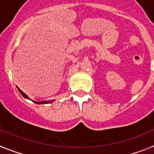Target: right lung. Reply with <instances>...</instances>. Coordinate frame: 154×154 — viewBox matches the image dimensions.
Segmentation results:
<instances>
[{
    "instance_id": "add662e5",
    "label": "right lung",
    "mask_w": 154,
    "mask_h": 154,
    "mask_svg": "<svg viewBox=\"0 0 154 154\" xmlns=\"http://www.w3.org/2000/svg\"><path fill=\"white\" fill-rule=\"evenodd\" d=\"M17 89H18L19 92H20V93H21V95H22V96H24V98H25V99H30V100H31V99H30V98L28 97V96H27L26 94L24 93V92H23L21 90V89H19L18 87H17ZM31 101L34 102V103H35V104H48V103H52V102H53V101H55V100H51V101H42V102H37V101H34V100H31Z\"/></svg>"
}]
</instances>
